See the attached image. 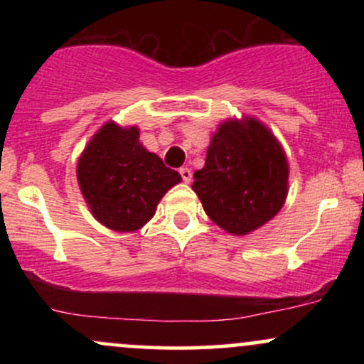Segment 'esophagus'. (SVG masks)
<instances>
[{"mask_svg":"<svg viewBox=\"0 0 364 364\" xmlns=\"http://www.w3.org/2000/svg\"><path fill=\"white\" fill-rule=\"evenodd\" d=\"M179 176L185 183H190L191 181V169L190 168H181L179 169Z\"/></svg>","mask_w":364,"mask_h":364,"instance_id":"34e87169","label":"esophagus"}]
</instances>
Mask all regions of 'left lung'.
<instances>
[{"instance_id": "left-lung-1", "label": "left lung", "mask_w": 364, "mask_h": 364, "mask_svg": "<svg viewBox=\"0 0 364 364\" xmlns=\"http://www.w3.org/2000/svg\"><path fill=\"white\" fill-rule=\"evenodd\" d=\"M287 161L279 141L257 119L225 121L212 136L193 191L203 210L231 235H248L281 210Z\"/></svg>"}]
</instances>
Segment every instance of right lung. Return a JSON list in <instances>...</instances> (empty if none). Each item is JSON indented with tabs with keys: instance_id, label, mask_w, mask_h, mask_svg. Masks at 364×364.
<instances>
[{
	"instance_id": "add662e5",
	"label": "right lung",
	"mask_w": 364,
	"mask_h": 364,
	"mask_svg": "<svg viewBox=\"0 0 364 364\" xmlns=\"http://www.w3.org/2000/svg\"><path fill=\"white\" fill-rule=\"evenodd\" d=\"M139 128L107 123L78 161V185L92 214L119 232L140 229L156 214L159 200L181 181L174 169L139 141Z\"/></svg>"
}]
</instances>
